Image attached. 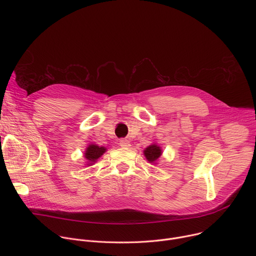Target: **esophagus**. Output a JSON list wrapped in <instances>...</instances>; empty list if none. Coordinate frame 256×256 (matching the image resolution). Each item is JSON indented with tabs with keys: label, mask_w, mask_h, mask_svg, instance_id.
<instances>
[{
	"label": "esophagus",
	"mask_w": 256,
	"mask_h": 256,
	"mask_svg": "<svg viewBox=\"0 0 256 256\" xmlns=\"http://www.w3.org/2000/svg\"><path fill=\"white\" fill-rule=\"evenodd\" d=\"M120 147L124 148V149H128V148H130V142H128V140L122 138V140H120Z\"/></svg>",
	"instance_id": "1"
}]
</instances>
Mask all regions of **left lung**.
I'll return each mask as SVG.
<instances>
[{
    "mask_svg": "<svg viewBox=\"0 0 256 256\" xmlns=\"http://www.w3.org/2000/svg\"><path fill=\"white\" fill-rule=\"evenodd\" d=\"M144 155L150 163H155L162 155V150L158 144H152L144 150Z\"/></svg>",
    "mask_w": 256,
    "mask_h": 256,
    "instance_id": "obj_1",
    "label": "left lung"
}]
</instances>
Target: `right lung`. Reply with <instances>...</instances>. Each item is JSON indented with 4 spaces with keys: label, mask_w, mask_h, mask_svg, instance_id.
I'll list each match as a JSON object with an SVG mask.
<instances>
[{
    "label": "right lung",
    "mask_w": 256,
    "mask_h": 256,
    "mask_svg": "<svg viewBox=\"0 0 256 256\" xmlns=\"http://www.w3.org/2000/svg\"><path fill=\"white\" fill-rule=\"evenodd\" d=\"M106 151L105 147H99L97 144H89L86 151H85V158L88 160V164L87 165H92L93 163H95L97 161L98 158H100Z\"/></svg>",
    "instance_id": "add662e5"
}]
</instances>
